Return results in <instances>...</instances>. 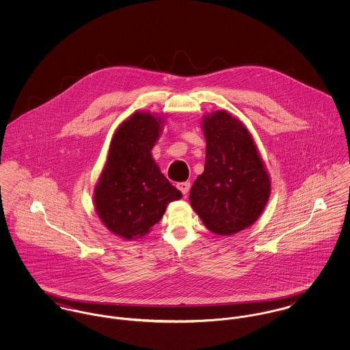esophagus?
<instances>
[{
	"instance_id": "34e87169",
	"label": "esophagus",
	"mask_w": 350,
	"mask_h": 350,
	"mask_svg": "<svg viewBox=\"0 0 350 350\" xmlns=\"http://www.w3.org/2000/svg\"><path fill=\"white\" fill-rule=\"evenodd\" d=\"M178 189L182 191L183 196H186L190 190V182H182V183H178Z\"/></svg>"
}]
</instances>
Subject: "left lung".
I'll return each instance as SVG.
<instances>
[{"mask_svg": "<svg viewBox=\"0 0 350 350\" xmlns=\"http://www.w3.org/2000/svg\"><path fill=\"white\" fill-rule=\"evenodd\" d=\"M206 139L204 171L194 182L190 202L204 226L232 236L262 213L271 180L245 125L225 110L202 121Z\"/></svg>", "mask_w": 350, "mask_h": 350, "instance_id": "obj_1", "label": "left lung"}]
</instances>
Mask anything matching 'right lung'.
I'll return each mask as SVG.
<instances>
[{
  "label": "right lung",
  "mask_w": 350,
  "mask_h": 350,
  "mask_svg": "<svg viewBox=\"0 0 350 350\" xmlns=\"http://www.w3.org/2000/svg\"><path fill=\"white\" fill-rule=\"evenodd\" d=\"M163 118L136 111L116 131L100 182L94 190L103 225L125 240L140 239L160 221L170 202L182 198L160 172L152 148Z\"/></svg>",
  "instance_id": "obj_1"
}]
</instances>
